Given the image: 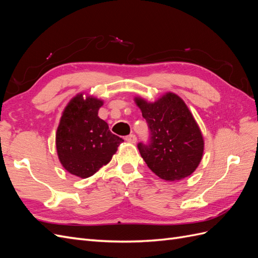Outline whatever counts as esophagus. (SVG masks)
<instances>
[{"label": "esophagus", "instance_id": "1", "mask_svg": "<svg viewBox=\"0 0 258 258\" xmlns=\"http://www.w3.org/2000/svg\"><path fill=\"white\" fill-rule=\"evenodd\" d=\"M124 140H126V141H127L128 143H131V144H135V143L137 142V137H136L135 135H129L128 137H126V138H124Z\"/></svg>", "mask_w": 258, "mask_h": 258}]
</instances>
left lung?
I'll return each instance as SVG.
<instances>
[{"instance_id": "1", "label": "left lung", "mask_w": 258, "mask_h": 258, "mask_svg": "<svg viewBox=\"0 0 258 258\" xmlns=\"http://www.w3.org/2000/svg\"><path fill=\"white\" fill-rule=\"evenodd\" d=\"M151 131V142L138 145L153 172L167 182H176L195 172L204 156L205 140L184 100L166 92L154 102L136 97Z\"/></svg>"}]
</instances>
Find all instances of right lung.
I'll list each match as a JSON object with an SVG mask.
<instances>
[{"label":"right lung","mask_w":258,"mask_h":258,"mask_svg":"<svg viewBox=\"0 0 258 258\" xmlns=\"http://www.w3.org/2000/svg\"><path fill=\"white\" fill-rule=\"evenodd\" d=\"M103 100L84 92L69 101L56 132L59 161L69 173L87 178L107 165L123 140L98 116Z\"/></svg>","instance_id":"right-lung-1"}]
</instances>
